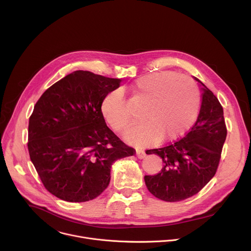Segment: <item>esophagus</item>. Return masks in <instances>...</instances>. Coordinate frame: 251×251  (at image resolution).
I'll list each match as a JSON object with an SVG mask.
<instances>
[{"label":"esophagus","instance_id":"34e87169","mask_svg":"<svg viewBox=\"0 0 251 251\" xmlns=\"http://www.w3.org/2000/svg\"><path fill=\"white\" fill-rule=\"evenodd\" d=\"M136 155H137V157H138L139 159H143V158H145V157H146V153H145V151H144V150H142V149H138V150H136Z\"/></svg>","mask_w":251,"mask_h":251}]
</instances>
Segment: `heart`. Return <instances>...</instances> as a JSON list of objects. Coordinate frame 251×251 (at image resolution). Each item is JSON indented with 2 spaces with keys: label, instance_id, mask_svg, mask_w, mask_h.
Segmentation results:
<instances>
[{
  "label": "heart",
  "instance_id": "heart-1",
  "mask_svg": "<svg viewBox=\"0 0 251 251\" xmlns=\"http://www.w3.org/2000/svg\"><path fill=\"white\" fill-rule=\"evenodd\" d=\"M133 99L146 103L141 112L143 122L128 129L124 138L132 144L149 145L176 139L196 121L200 109V93L193 79L174 73H154L136 79L130 85ZM101 112L111 127L124 131L132 115L121 90L107 94Z\"/></svg>",
  "mask_w": 251,
  "mask_h": 251
}]
</instances>
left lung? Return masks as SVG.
I'll list each match as a JSON object with an SVG mask.
<instances>
[{
	"label": "left lung",
	"mask_w": 251,
	"mask_h": 251,
	"mask_svg": "<svg viewBox=\"0 0 251 251\" xmlns=\"http://www.w3.org/2000/svg\"><path fill=\"white\" fill-rule=\"evenodd\" d=\"M201 103L197 122L181 140L146 154L158 155L163 168L145 176L149 192L165 201H180L198 194L216 175L226 138L224 109L219 99L201 80Z\"/></svg>",
	"instance_id": "obj_1"
}]
</instances>
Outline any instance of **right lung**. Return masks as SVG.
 Instances as JSON below:
<instances>
[{"mask_svg":"<svg viewBox=\"0 0 251 251\" xmlns=\"http://www.w3.org/2000/svg\"><path fill=\"white\" fill-rule=\"evenodd\" d=\"M121 79L76 70L47 89L28 121L29 158L45 188L56 198L82 202L110 182L112 164L135 150L108 128L101 103Z\"/></svg>","mask_w":251,"mask_h":251,"instance_id":"right-lung-1","label":"right lung"}]
</instances>
